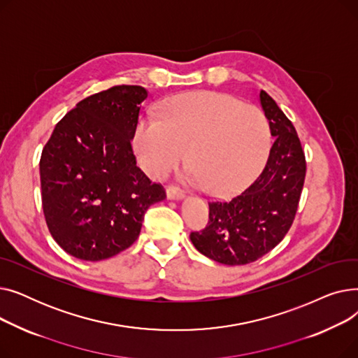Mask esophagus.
Listing matches in <instances>:
<instances>
[{
  "label": "esophagus",
  "mask_w": 358,
  "mask_h": 358,
  "mask_svg": "<svg viewBox=\"0 0 358 358\" xmlns=\"http://www.w3.org/2000/svg\"><path fill=\"white\" fill-rule=\"evenodd\" d=\"M166 197L169 200H181L184 197V192L176 185H169L166 189Z\"/></svg>",
  "instance_id": "obj_1"
}]
</instances>
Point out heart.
Returning a JSON list of instances; mask_svg holds the SVG:
<instances>
[{"label":"heart","mask_w":358,"mask_h":358,"mask_svg":"<svg viewBox=\"0 0 358 358\" xmlns=\"http://www.w3.org/2000/svg\"><path fill=\"white\" fill-rule=\"evenodd\" d=\"M158 117H142L134 146L145 171L164 178L185 159L210 193L227 194L266 165L271 126L264 111L222 92H184L165 101Z\"/></svg>","instance_id":"obj_1"}]
</instances>
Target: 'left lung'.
<instances>
[{"mask_svg":"<svg viewBox=\"0 0 358 358\" xmlns=\"http://www.w3.org/2000/svg\"><path fill=\"white\" fill-rule=\"evenodd\" d=\"M259 103L275 138L257 180L231 200L209 203V223L190 239L199 252L243 266L270 252L289 232L302 194L306 161L293 123L266 91Z\"/></svg>","mask_w":358,"mask_h":358,"instance_id":"8db88e82","label":"left lung"}]
</instances>
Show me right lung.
Listing matches in <instances>:
<instances>
[{
  "label": "right lung",
  "mask_w": 358,
  "mask_h": 358,
  "mask_svg": "<svg viewBox=\"0 0 358 358\" xmlns=\"http://www.w3.org/2000/svg\"><path fill=\"white\" fill-rule=\"evenodd\" d=\"M148 91L116 85L80 101L55 126L41 157L42 206L56 243L84 261L134 243L150 204L162 201L131 149Z\"/></svg>",
  "instance_id": "1"
}]
</instances>
